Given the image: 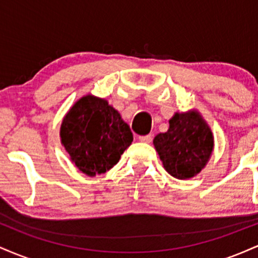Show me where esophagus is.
I'll use <instances>...</instances> for the list:
<instances>
[{
  "label": "esophagus",
  "instance_id": "34e87169",
  "mask_svg": "<svg viewBox=\"0 0 258 258\" xmlns=\"http://www.w3.org/2000/svg\"><path fill=\"white\" fill-rule=\"evenodd\" d=\"M139 141L143 142V143H150L152 142V136L147 135V136H139Z\"/></svg>",
  "mask_w": 258,
  "mask_h": 258
}]
</instances>
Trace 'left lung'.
I'll list each match as a JSON object with an SVG mask.
<instances>
[{
	"mask_svg": "<svg viewBox=\"0 0 258 258\" xmlns=\"http://www.w3.org/2000/svg\"><path fill=\"white\" fill-rule=\"evenodd\" d=\"M168 122L167 132L154 138V147L171 176L191 178L206 166L214 150V135L197 110L176 112Z\"/></svg>",
	"mask_w": 258,
	"mask_h": 258,
	"instance_id": "left-lung-1",
	"label": "left lung"
}]
</instances>
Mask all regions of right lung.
<instances>
[{
    "label": "right lung",
    "mask_w": 258,
    "mask_h": 258,
    "mask_svg": "<svg viewBox=\"0 0 258 258\" xmlns=\"http://www.w3.org/2000/svg\"><path fill=\"white\" fill-rule=\"evenodd\" d=\"M60 139L70 160L82 173H105L119 162L133 136L119 111L105 99L88 94L65 115Z\"/></svg>",
    "instance_id": "right-lung-1"
}]
</instances>
